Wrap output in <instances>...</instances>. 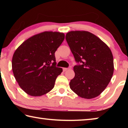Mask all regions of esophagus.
I'll return each instance as SVG.
<instances>
[{
    "instance_id": "1",
    "label": "esophagus",
    "mask_w": 128,
    "mask_h": 128,
    "mask_svg": "<svg viewBox=\"0 0 128 128\" xmlns=\"http://www.w3.org/2000/svg\"><path fill=\"white\" fill-rule=\"evenodd\" d=\"M62 69H63V71L64 72H66V71L67 70H68V68H62Z\"/></svg>"
}]
</instances>
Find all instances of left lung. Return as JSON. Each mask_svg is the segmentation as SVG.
<instances>
[{"instance_id": "1", "label": "left lung", "mask_w": 128, "mask_h": 128, "mask_svg": "<svg viewBox=\"0 0 128 128\" xmlns=\"http://www.w3.org/2000/svg\"><path fill=\"white\" fill-rule=\"evenodd\" d=\"M66 39L77 64L70 80L71 90L79 96L92 99L102 92L114 73V58L107 45L94 34L72 31Z\"/></svg>"}]
</instances>
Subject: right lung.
I'll use <instances>...</instances> for the list:
<instances>
[{"label": "right lung", "mask_w": 128, "mask_h": 128, "mask_svg": "<svg viewBox=\"0 0 128 128\" xmlns=\"http://www.w3.org/2000/svg\"><path fill=\"white\" fill-rule=\"evenodd\" d=\"M64 33L44 32L24 42L12 58V71L20 88L31 96L51 91L62 69L56 66L55 51L64 40Z\"/></svg>", "instance_id": "obj_1"}]
</instances>
